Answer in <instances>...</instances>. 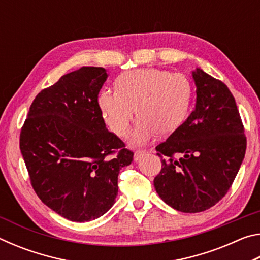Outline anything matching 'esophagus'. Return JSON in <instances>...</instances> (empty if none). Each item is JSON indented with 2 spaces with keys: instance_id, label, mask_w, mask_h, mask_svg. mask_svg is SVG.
Masks as SVG:
<instances>
[{
  "instance_id": "1",
  "label": "esophagus",
  "mask_w": 260,
  "mask_h": 260,
  "mask_svg": "<svg viewBox=\"0 0 260 260\" xmlns=\"http://www.w3.org/2000/svg\"><path fill=\"white\" fill-rule=\"evenodd\" d=\"M147 151L146 150H136L135 153H134V160L138 161L141 159V157H142L143 155H146Z\"/></svg>"
}]
</instances>
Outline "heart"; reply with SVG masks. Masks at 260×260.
Instances as JSON below:
<instances>
[{"label":"heart","mask_w":260,"mask_h":260,"mask_svg":"<svg viewBox=\"0 0 260 260\" xmlns=\"http://www.w3.org/2000/svg\"><path fill=\"white\" fill-rule=\"evenodd\" d=\"M116 89L100 91L98 104L113 133L124 136L136 113L140 116L129 135L133 146H143L156 136L170 134L182 124L190 102V85L180 73L159 69H139L122 73Z\"/></svg>","instance_id":"obj_1"}]
</instances>
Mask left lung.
Masks as SVG:
<instances>
[{
  "label": "left lung",
  "mask_w": 260,
  "mask_h": 260,
  "mask_svg": "<svg viewBox=\"0 0 260 260\" xmlns=\"http://www.w3.org/2000/svg\"><path fill=\"white\" fill-rule=\"evenodd\" d=\"M196 105L187 120L158 144L161 170L153 180L167 205L184 213L212 208L230 190L244 159L246 138L228 87L192 71Z\"/></svg>",
  "instance_id": "left-lung-1"
}]
</instances>
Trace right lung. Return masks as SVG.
I'll return each instance as SVG.
<instances>
[{
	"label": "right lung",
	"instance_id": "right-lung-1",
	"mask_svg": "<svg viewBox=\"0 0 260 260\" xmlns=\"http://www.w3.org/2000/svg\"><path fill=\"white\" fill-rule=\"evenodd\" d=\"M103 68L65 74L34 99L20 132L30 183L43 203L71 221L98 219L118 195V174L133 161L109 132L98 104Z\"/></svg>",
	"mask_w": 260,
	"mask_h": 260
}]
</instances>
